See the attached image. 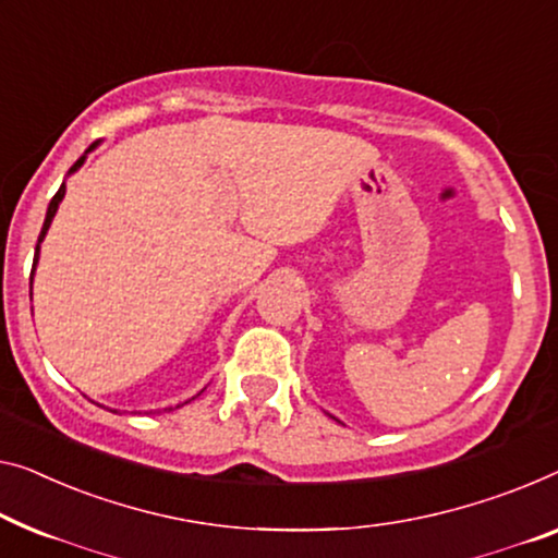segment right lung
I'll list each match as a JSON object with an SVG mask.
<instances>
[{
	"instance_id": "obj_1",
	"label": "right lung",
	"mask_w": 558,
	"mask_h": 558,
	"mask_svg": "<svg viewBox=\"0 0 558 558\" xmlns=\"http://www.w3.org/2000/svg\"><path fill=\"white\" fill-rule=\"evenodd\" d=\"M89 149H95V145H93V147H89ZM89 149H87V153H89ZM82 162H85V155H82V157H80V160L72 165V170H70V172H74V170H77ZM62 197H64V185H62L60 190H57V195L52 197V203H49V207H47V218H45V226H41V232H39V243H41V240H45V235H47V230H49V226H52V218H54L57 207H60V203H62ZM37 257H39V245L35 247V265H37ZM32 276H35V270H32ZM29 280H32V278H29Z\"/></svg>"
}]
</instances>
